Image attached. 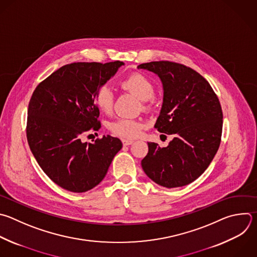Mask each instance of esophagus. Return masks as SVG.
I'll return each mask as SVG.
<instances>
[{
  "mask_svg": "<svg viewBox=\"0 0 257 257\" xmlns=\"http://www.w3.org/2000/svg\"><path fill=\"white\" fill-rule=\"evenodd\" d=\"M133 140H128V139H122V143L124 146H127V145H131L133 144Z\"/></svg>",
  "mask_w": 257,
  "mask_h": 257,
  "instance_id": "esophagus-1",
  "label": "esophagus"
}]
</instances>
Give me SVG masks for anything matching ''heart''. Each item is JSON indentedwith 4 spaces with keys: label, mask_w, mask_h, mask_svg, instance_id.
Listing matches in <instances>:
<instances>
[{
    "label": "heart",
    "mask_w": 257,
    "mask_h": 257,
    "mask_svg": "<svg viewBox=\"0 0 257 257\" xmlns=\"http://www.w3.org/2000/svg\"><path fill=\"white\" fill-rule=\"evenodd\" d=\"M121 87L134 94L143 103V109L149 110L155 102L154 85L149 77L134 72L121 81ZM115 102V93L109 84H103L95 94V103L104 113H110ZM143 128V123L136 119L119 118L109 124V130L122 138H135Z\"/></svg>",
    "instance_id": "1"
}]
</instances>
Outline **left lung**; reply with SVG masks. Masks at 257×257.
Segmentation results:
<instances>
[{"instance_id":"obj_1","label":"left lung","mask_w":257,"mask_h":257,"mask_svg":"<svg viewBox=\"0 0 257 257\" xmlns=\"http://www.w3.org/2000/svg\"><path fill=\"white\" fill-rule=\"evenodd\" d=\"M138 68L160 77L163 103L154 128L175 135L166 147L148 142L142 168L164 188L187 186L205 172L219 149L223 127L219 99L205 77L184 64L162 60Z\"/></svg>"}]
</instances>
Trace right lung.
Instances as JSON below:
<instances>
[{"label":"right lung","instance_id":"add662e5","mask_svg":"<svg viewBox=\"0 0 257 257\" xmlns=\"http://www.w3.org/2000/svg\"><path fill=\"white\" fill-rule=\"evenodd\" d=\"M123 64L117 60L63 65L31 96L26 127L29 147L47 177L66 191L84 193L98 186L122 148L120 139L110 135L95 143L81 138L101 128L95 94Z\"/></svg>","mask_w":257,"mask_h":257}]
</instances>
